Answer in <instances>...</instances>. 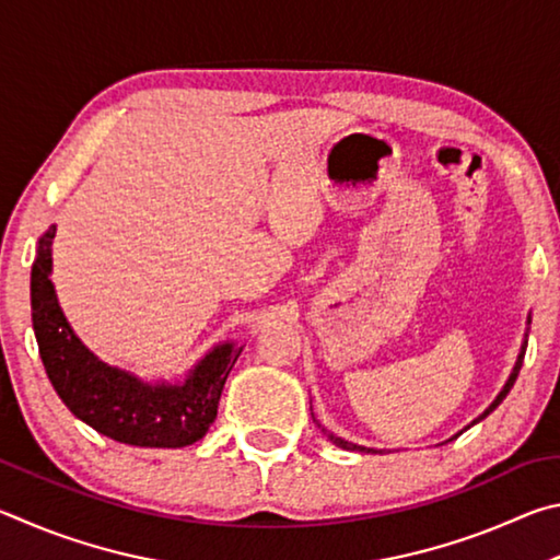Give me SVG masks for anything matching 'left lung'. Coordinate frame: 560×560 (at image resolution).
Masks as SVG:
<instances>
[{
  "label": "left lung",
  "instance_id": "left-lung-1",
  "mask_svg": "<svg viewBox=\"0 0 560 560\" xmlns=\"http://www.w3.org/2000/svg\"><path fill=\"white\" fill-rule=\"evenodd\" d=\"M528 325H532V312H528V317H526V331H524V341H522V349H518V357H516V364H514V369H512V374H509V378H506V384H504V388L502 390H499V394H497V398L492 400V404H489V408H485V413L482 416H477L475 420H472V423H469L467 428H472L475 423H479V420H485L489 413H492V410L499 406V404H502V400L506 398V394H509V390H512V386H514V381H516V376H518V369H522V361H524V354H526V345H528ZM312 418H315V416H312ZM315 423H317V420H315ZM319 425V423H317ZM322 428V425H319ZM465 428V430H467ZM322 433H325L329 440H331V443H335L337 447H341V450H357V453H371V455H376V453H384V450H376V447H364V445H354V443H349V440H345V438H339V435H335V433H329V430H325V428H322ZM459 433H463V430H459ZM457 433V435H459ZM457 435H453V438H450V440H455ZM450 440H445V443H450Z\"/></svg>",
  "mask_w": 560,
  "mask_h": 560
}]
</instances>
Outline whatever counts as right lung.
I'll return each instance as SVG.
<instances>
[{
	"label": "right lung",
	"instance_id": "obj_1",
	"mask_svg": "<svg viewBox=\"0 0 560 560\" xmlns=\"http://www.w3.org/2000/svg\"><path fill=\"white\" fill-rule=\"evenodd\" d=\"M56 225L36 245L32 322L48 381L71 413L101 435L135 447H186L206 435L243 347L219 341L179 381H147L105 364L68 325L51 282Z\"/></svg>",
	"mask_w": 560,
	"mask_h": 560
}]
</instances>
